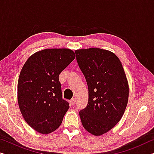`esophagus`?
Returning a JSON list of instances; mask_svg holds the SVG:
<instances>
[{"label":"esophagus","mask_w":154,"mask_h":154,"mask_svg":"<svg viewBox=\"0 0 154 154\" xmlns=\"http://www.w3.org/2000/svg\"><path fill=\"white\" fill-rule=\"evenodd\" d=\"M75 103H76V99H75V98H72L71 100V104L72 105H74L75 104Z\"/></svg>","instance_id":"1"}]
</instances>
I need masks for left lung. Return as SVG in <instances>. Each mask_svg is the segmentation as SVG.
<instances>
[{"label":"left lung","instance_id":"left-lung-1","mask_svg":"<svg viewBox=\"0 0 154 154\" xmlns=\"http://www.w3.org/2000/svg\"><path fill=\"white\" fill-rule=\"evenodd\" d=\"M76 59L88 87V103L79 111L84 128L100 136L116 126L128 100V80L119 59L100 48L75 51Z\"/></svg>","mask_w":154,"mask_h":154}]
</instances>
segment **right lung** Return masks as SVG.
<instances>
[{
  "label": "right lung",
  "instance_id": "add662e5",
  "mask_svg": "<svg viewBox=\"0 0 154 154\" xmlns=\"http://www.w3.org/2000/svg\"><path fill=\"white\" fill-rule=\"evenodd\" d=\"M75 58L69 49H46L32 54L23 66L17 83V100L28 124L41 134L60 126L69 109L62 98L59 75Z\"/></svg>",
  "mask_w": 154,
  "mask_h": 154
}]
</instances>
